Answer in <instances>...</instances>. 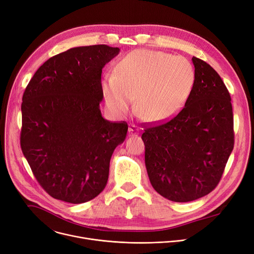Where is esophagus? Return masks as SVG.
Instances as JSON below:
<instances>
[{"label":"esophagus","instance_id":"34e87169","mask_svg":"<svg viewBox=\"0 0 254 254\" xmlns=\"http://www.w3.org/2000/svg\"><path fill=\"white\" fill-rule=\"evenodd\" d=\"M128 133L130 134V136H134V134H138L139 133V128L136 127V126H129L128 127Z\"/></svg>","mask_w":254,"mask_h":254}]
</instances>
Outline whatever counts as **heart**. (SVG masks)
I'll return each mask as SVG.
<instances>
[{"label":"heart","instance_id":"obj_1","mask_svg":"<svg viewBox=\"0 0 254 254\" xmlns=\"http://www.w3.org/2000/svg\"><path fill=\"white\" fill-rule=\"evenodd\" d=\"M189 60L152 50H134L122 59L116 72L104 75L102 91L111 112L123 115L134 102L146 121L172 120L188 102L195 86Z\"/></svg>","mask_w":254,"mask_h":254}]
</instances>
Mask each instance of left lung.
I'll return each instance as SVG.
<instances>
[{
  "label": "left lung",
  "instance_id": "1",
  "mask_svg": "<svg viewBox=\"0 0 254 254\" xmlns=\"http://www.w3.org/2000/svg\"><path fill=\"white\" fill-rule=\"evenodd\" d=\"M195 86L185 107L171 121L145 126V164L150 183L164 198L189 202L219 183L234 148L230 93L218 73L192 58Z\"/></svg>",
  "mask_w": 254,
  "mask_h": 254
}]
</instances>
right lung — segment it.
I'll use <instances>...</instances> for the list:
<instances>
[{
  "instance_id": "obj_1",
  "label": "right lung",
  "mask_w": 254,
  "mask_h": 254,
  "mask_svg": "<svg viewBox=\"0 0 254 254\" xmlns=\"http://www.w3.org/2000/svg\"><path fill=\"white\" fill-rule=\"evenodd\" d=\"M120 53L107 45L76 47L48 59L23 93L20 146L33 176L55 199L78 204L106 187L126 122L102 117V68Z\"/></svg>"
}]
</instances>
